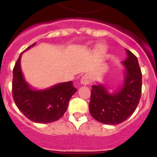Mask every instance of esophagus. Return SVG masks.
Returning a JSON list of instances; mask_svg holds the SVG:
<instances>
[{"label":"esophagus","mask_w":157,"mask_h":157,"mask_svg":"<svg viewBox=\"0 0 157 157\" xmlns=\"http://www.w3.org/2000/svg\"><path fill=\"white\" fill-rule=\"evenodd\" d=\"M81 83L83 84V85H88L90 83V78L89 77V75H83L81 78Z\"/></svg>","instance_id":"34e87169"}]
</instances>
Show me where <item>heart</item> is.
<instances>
[{
	"mask_svg": "<svg viewBox=\"0 0 157 157\" xmlns=\"http://www.w3.org/2000/svg\"><path fill=\"white\" fill-rule=\"evenodd\" d=\"M98 49H99L100 51H105V45H99L98 46Z\"/></svg>",
	"mask_w": 157,
	"mask_h": 157,
	"instance_id": "1",
	"label": "heart"
}]
</instances>
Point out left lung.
<instances>
[{
	"label": "left lung",
	"instance_id": "8db88e82",
	"mask_svg": "<svg viewBox=\"0 0 157 157\" xmlns=\"http://www.w3.org/2000/svg\"><path fill=\"white\" fill-rule=\"evenodd\" d=\"M128 57L122 62L126 68L123 87L110 94L104 86L93 85L89 109L98 122L116 125L127 120L139 103L142 86V75L135 55L127 50Z\"/></svg>",
	"mask_w": 157,
	"mask_h": 157
}]
</instances>
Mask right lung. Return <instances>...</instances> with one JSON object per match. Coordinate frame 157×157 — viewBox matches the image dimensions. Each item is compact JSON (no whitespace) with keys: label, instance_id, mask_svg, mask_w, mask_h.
Listing matches in <instances>:
<instances>
[{"label":"right lung","instance_id":"right-lung-1","mask_svg":"<svg viewBox=\"0 0 157 157\" xmlns=\"http://www.w3.org/2000/svg\"><path fill=\"white\" fill-rule=\"evenodd\" d=\"M35 44L34 43L27 49ZM23 52L13 68L12 97L19 111L34 123H48L56 121L63 116L68 106L69 100L77 91V89L72 82H67L44 90H32L25 81L20 67V58Z\"/></svg>","mask_w":157,"mask_h":157}]
</instances>
